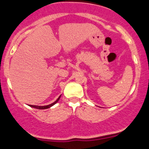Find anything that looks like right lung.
<instances>
[{
  "label": "right lung",
  "mask_w": 149,
  "mask_h": 149,
  "mask_svg": "<svg viewBox=\"0 0 149 149\" xmlns=\"http://www.w3.org/2000/svg\"><path fill=\"white\" fill-rule=\"evenodd\" d=\"M60 97H61V95H60V96L58 98H57V100H56V101H54V102H53V103H52V104H49V105H44V106H40V105H29V106L32 107V108H37V109H47V108H50V107L53 106V105H54V104H56V103H57V102H58V101H59V100H60Z\"/></svg>",
  "instance_id": "obj_1"
}]
</instances>
